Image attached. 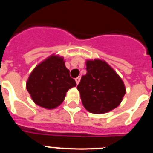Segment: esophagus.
I'll return each mask as SVG.
<instances>
[{"label":"esophagus","mask_w":153,"mask_h":153,"mask_svg":"<svg viewBox=\"0 0 153 153\" xmlns=\"http://www.w3.org/2000/svg\"><path fill=\"white\" fill-rule=\"evenodd\" d=\"M75 80H76V84H79V81H80V76H78V77H76L75 79Z\"/></svg>","instance_id":"esophagus-1"}]
</instances>
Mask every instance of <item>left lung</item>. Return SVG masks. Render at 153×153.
Returning <instances> with one entry per match:
<instances>
[{"label": "left lung", "mask_w": 153, "mask_h": 153, "mask_svg": "<svg viewBox=\"0 0 153 153\" xmlns=\"http://www.w3.org/2000/svg\"><path fill=\"white\" fill-rule=\"evenodd\" d=\"M86 65V74L77 86L85 109L102 114L117 108L126 93L122 79L104 60H87Z\"/></svg>", "instance_id": "left-lung-1"}]
</instances>
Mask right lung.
Masks as SVG:
<instances>
[{"instance_id": "add662e5", "label": "right lung", "mask_w": 153, "mask_h": 153, "mask_svg": "<svg viewBox=\"0 0 153 153\" xmlns=\"http://www.w3.org/2000/svg\"><path fill=\"white\" fill-rule=\"evenodd\" d=\"M76 86L70 77L63 57L51 55L30 74L26 87L32 100L39 106L55 109L64 100L67 92Z\"/></svg>"}]
</instances>
